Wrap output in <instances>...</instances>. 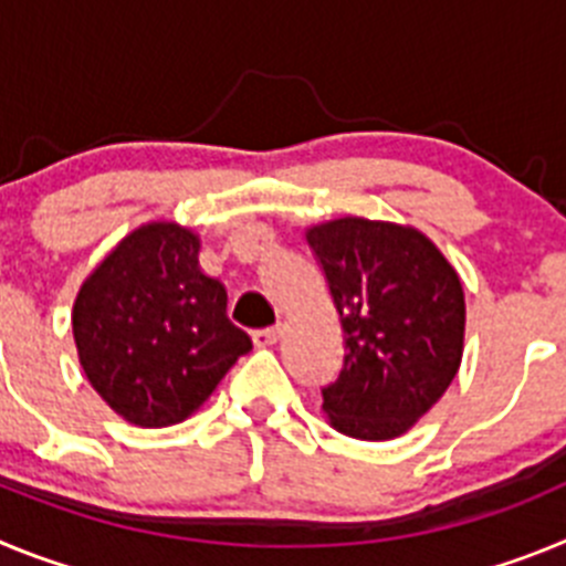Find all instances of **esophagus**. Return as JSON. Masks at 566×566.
I'll return each instance as SVG.
<instances>
[{
	"mask_svg": "<svg viewBox=\"0 0 566 566\" xmlns=\"http://www.w3.org/2000/svg\"><path fill=\"white\" fill-rule=\"evenodd\" d=\"M283 337V328L280 326H272V328H260V332L252 334L254 345H260V348H266V345H274L277 339Z\"/></svg>",
	"mask_w": 566,
	"mask_h": 566,
	"instance_id": "esophagus-1",
	"label": "esophagus"
}]
</instances>
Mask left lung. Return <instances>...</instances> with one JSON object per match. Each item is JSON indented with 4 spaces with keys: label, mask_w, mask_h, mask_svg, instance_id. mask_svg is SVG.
Masks as SVG:
<instances>
[{
    "label": "left lung",
    "mask_w": 566,
    "mask_h": 566,
    "mask_svg": "<svg viewBox=\"0 0 566 566\" xmlns=\"http://www.w3.org/2000/svg\"><path fill=\"white\" fill-rule=\"evenodd\" d=\"M339 314L345 359L323 413L345 437L411 431L457 377L464 289L451 260L408 223L345 214L306 229Z\"/></svg>",
    "instance_id": "obj_1"
}]
</instances>
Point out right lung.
Segmentation results:
<instances>
[{"mask_svg": "<svg viewBox=\"0 0 566 566\" xmlns=\"http://www.w3.org/2000/svg\"><path fill=\"white\" fill-rule=\"evenodd\" d=\"M198 252L192 229L142 223L87 274L73 303L84 377L138 428L192 417L252 348L227 317V289L203 272Z\"/></svg>", "mask_w": 566, "mask_h": 566, "instance_id": "add662e5", "label": "right lung"}]
</instances>
